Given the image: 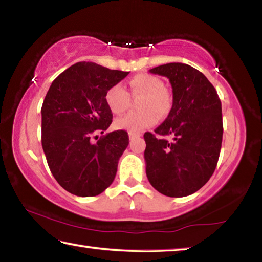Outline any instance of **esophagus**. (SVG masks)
Wrapping results in <instances>:
<instances>
[{
	"label": "esophagus",
	"instance_id": "esophagus-1",
	"mask_svg": "<svg viewBox=\"0 0 262 262\" xmlns=\"http://www.w3.org/2000/svg\"><path fill=\"white\" fill-rule=\"evenodd\" d=\"M137 136H140V134H135V133H129V139L130 140L135 139V137H137Z\"/></svg>",
	"mask_w": 262,
	"mask_h": 262
}]
</instances>
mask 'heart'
<instances>
[{
	"instance_id": "1",
	"label": "heart",
	"mask_w": 262,
	"mask_h": 262,
	"mask_svg": "<svg viewBox=\"0 0 262 262\" xmlns=\"http://www.w3.org/2000/svg\"><path fill=\"white\" fill-rule=\"evenodd\" d=\"M129 86L132 96H142L137 105L140 111L118 118L114 121L115 128L139 133L155 125L158 118H165L171 112L173 99L170 91L163 88V82L156 76L139 74L130 78ZM105 100L114 114H121L129 105V95L121 84H115L106 91Z\"/></svg>"
}]
</instances>
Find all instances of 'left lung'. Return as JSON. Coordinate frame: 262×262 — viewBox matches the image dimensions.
<instances>
[{
  "mask_svg": "<svg viewBox=\"0 0 262 262\" xmlns=\"http://www.w3.org/2000/svg\"><path fill=\"white\" fill-rule=\"evenodd\" d=\"M168 78L173 104L155 133L144 141L145 172L155 189L166 196H187L214 173L223 137L219 95L201 72L186 63H166L149 70ZM171 139L166 140L165 137Z\"/></svg>",
  "mask_w": 262,
  "mask_h": 262,
  "instance_id": "8db88e82",
  "label": "left lung"
}]
</instances>
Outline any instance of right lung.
<instances>
[{
    "instance_id": "obj_1",
    "label": "right lung",
    "mask_w": 262,
    "mask_h": 262,
    "mask_svg": "<svg viewBox=\"0 0 262 262\" xmlns=\"http://www.w3.org/2000/svg\"><path fill=\"white\" fill-rule=\"evenodd\" d=\"M128 74L78 62L50 86L41 107V144L53 177L67 192L96 196L113 183L129 143L127 132L107 133L96 143L91 139L112 123L105 94Z\"/></svg>"
}]
</instances>
